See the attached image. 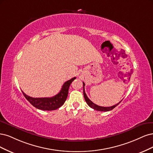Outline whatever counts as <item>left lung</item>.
I'll return each mask as SVG.
<instances>
[{
	"label": "left lung",
	"instance_id": "8db88e82",
	"mask_svg": "<svg viewBox=\"0 0 153 153\" xmlns=\"http://www.w3.org/2000/svg\"><path fill=\"white\" fill-rule=\"evenodd\" d=\"M83 83V95H84V97H85V101L86 102L87 104L89 105L91 108H92V109H95L96 111H111L114 108H115L119 103L122 101H120L119 103H117V104L114 105H112L111 107H102V106H99V105H97L96 104H95L94 103L92 102L89 98H88V97H87L86 93H85V84Z\"/></svg>",
	"mask_w": 153,
	"mask_h": 153
}]
</instances>
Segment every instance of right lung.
<instances>
[{"label": "right lung", "mask_w": 153, "mask_h": 153, "mask_svg": "<svg viewBox=\"0 0 153 153\" xmlns=\"http://www.w3.org/2000/svg\"><path fill=\"white\" fill-rule=\"evenodd\" d=\"M75 79L76 77H73L71 79L66 81L63 85L60 91L57 95L52 97L33 98L27 95L23 91H22L26 99L37 109L43 111L56 110L65 103L68 96V88Z\"/></svg>", "instance_id": "add662e5"}]
</instances>
